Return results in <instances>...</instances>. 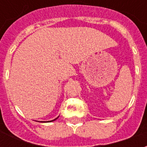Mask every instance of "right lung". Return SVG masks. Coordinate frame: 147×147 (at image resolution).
I'll use <instances>...</instances> for the list:
<instances>
[{"label": "right lung", "instance_id": "1", "mask_svg": "<svg viewBox=\"0 0 147 147\" xmlns=\"http://www.w3.org/2000/svg\"><path fill=\"white\" fill-rule=\"evenodd\" d=\"M56 119H57V118H56ZM56 119H55V120H56ZM53 120H51V121H53ZM51 121H49V122H51ZM49 122V121H48Z\"/></svg>", "mask_w": 147, "mask_h": 147}]
</instances>
